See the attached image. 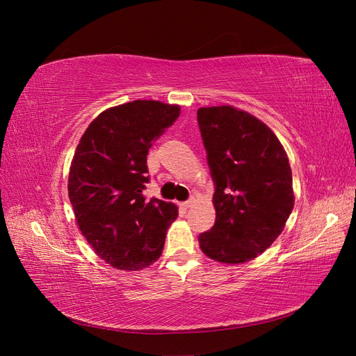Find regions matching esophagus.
<instances>
[{
  "label": "esophagus",
  "instance_id": "1",
  "mask_svg": "<svg viewBox=\"0 0 356 356\" xmlns=\"http://www.w3.org/2000/svg\"><path fill=\"white\" fill-rule=\"evenodd\" d=\"M193 203H195V200H193V199H190V200H187V202H182L181 203V208H190V207H193Z\"/></svg>",
  "mask_w": 356,
  "mask_h": 356
}]
</instances>
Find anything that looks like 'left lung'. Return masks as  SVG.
<instances>
[{"mask_svg": "<svg viewBox=\"0 0 356 356\" xmlns=\"http://www.w3.org/2000/svg\"><path fill=\"white\" fill-rule=\"evenodd\" d=\"M197 122L217 213L199 246L211 260L242 264L277 239L294 208L288 156L270 127L232 105L202 106Z\"/></svg>", "mask_w": 356, "mask_h": 356, "instance_id": "obj_1", "label": "left lung"}]
</instances>
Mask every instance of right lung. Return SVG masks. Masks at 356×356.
Instances as JSON below:
<instances>
[{
    "label": "right lung",
    "instance_id": "1",
    "mask_svg": "<svg viewBox=\"0 0 356 356\" xmlns=\"http://www.w3.org/2000/svg\"><path fill=\"white\" fill-rule=\"evenodd\" d=\"M181 106L160 101L126 102L102 111L75 148L68 195L84 239L101 260L135 272L163 251L178 207L145 200L147 154L179 117Z\"/></svg>",
    "mask_w": 356,
    "mask_h": 356
}]
</instances>
